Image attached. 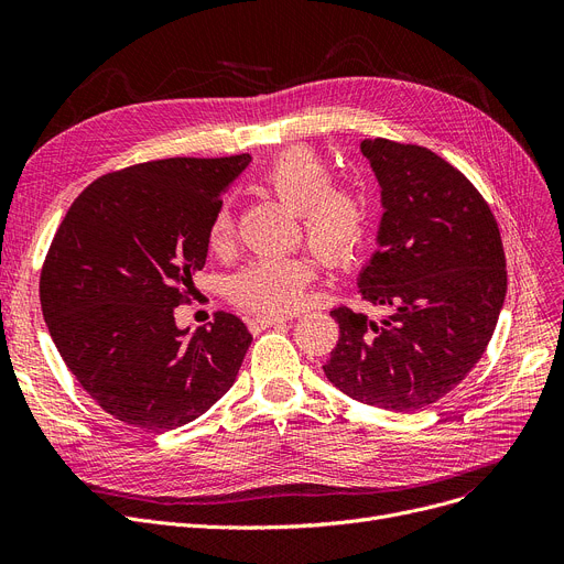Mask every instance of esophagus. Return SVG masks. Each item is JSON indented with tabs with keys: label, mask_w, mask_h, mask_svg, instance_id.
Masks as SVG:
<instances>
[{
	"label": "esophagus",
	"mask_w": 564,
	"mask_h": 564,
	"mask_svg": "<svg viewBox=\"0 0 564 564\" xmlns=\"http://www.w3.org/2000/svg\"><path fill=\"white\" fill-rule=\"evenodd\" d=\"M274 324H285V317L279 315H256L249 319V329L251 332H262V329H270Z\"/></svg>",
	"instance_id": "esophagus-1"
}]
</instances>
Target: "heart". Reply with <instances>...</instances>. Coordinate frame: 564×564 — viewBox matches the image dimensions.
Masks as SVG:
<instances>
[{"label": "heart", "mask_w": 564, "mask_h": 564, "mask_svg": "<svg viewBox=\"0 0 564 564\" xmlns=\"http://www.w3.org/2000/svg\"><path fill=\"white\" fill-rule=\"evenodd\" d=\"M332 181L329 164L304 145L281 153L260 175V185L300 215L315 256L329 267H349L368 242L370 205L359 189ZM232 232L235 217L224 203L207 228V245L221 253ZM313 276L315 267L306 256L258 258L230 279L228 297L247 311L285 315L302 306Z\"/></svg>", "instance_id": "obj_1"}]
</instances>
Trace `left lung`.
<instances>
[{
	"label": "left lung",
	"mask_w": 564,
	"mask_h": 564,
	"mask_svg": "<svg viewBox=\"0 0 564 564\" xmlns=\"http://www.w3.org/2000/svg\"><path fill=\"white\" fill-rule=\"evenodd\" d=\"M381 185L379 249L359 279L379 319L338 306L324 375L364 404L416 411L476 368L506 302L508 270L491 207L430 148L364 139Z\"/></svg>",
	"instance_id": "left-lung-1"
}]
</instances>
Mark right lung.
I'll list each match as a JSON object with an SVG mask.
<instances>
[{
	"instance_id": "1",
	"label": "right lung",
	"mask_w": 564,
	"mask_h": 564,
	"mask_svg": "<svg viewBox=\"0 0 564 564\" xmlns=\"http://www.w3.org/2000/svg\"><path fill=\"white\" fill-rule=\"evenodd\" d=\"M251 158H169L100 175L70 205L41 270L50 336L102 411L145 432L203 416L251 345L219 311L196 334L173 311L203 270L207 228Z\"/></svg>"
}]
</instances>
